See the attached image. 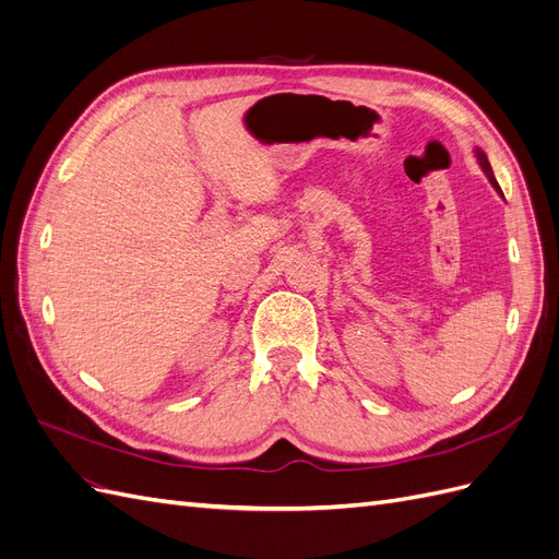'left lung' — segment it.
I'll return each mask as SVG.
<instances>
[{
    "label": "left lung",
    "instance_id": "8db88e82",
    "mask_svg": "<svg viewBox=\"0 0 559 559\" xmlns=\"http://www.w3.org/2000/svg\"><path fill=\"white\" fill-rule=\"evenodd\" d=\"M476 156H478V163H480V167H483V173L487 175V179H489V183H492L495 186V189L501 193V189H499V183H497V179H495V173H492V167H489V163H487V156L483 154V151L478 148L476 151ZM503 195V193H501Z\"/></svg>",
    "mask_w": 559,
    "mask_h": 559
}]
</instances>
